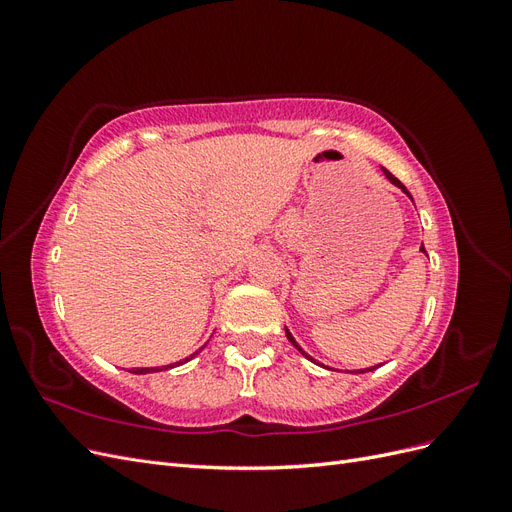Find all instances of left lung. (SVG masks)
Returning <instances> with one entry per match:
<instances>
[{"label":"left lung","instance_id":"1","mask_svg":"<svg viewBox=\"0 0 512 512\" xmlns=\"http://www.w3.org/2000/svg\"><path fill=\"white\" fill-rule=\"evenodd\" d=\"M382 173L386 175V179H389V181H391L393 185H397V188H399L401 192H404V194H408V196H410V192L406 190V185H404V183H401V181H399L397 177H393V175L389 173V170H386V168H382ZM410 198H412V196H410ZM421 252H425V247H423V245H421ZM286 337L290 339V344H292L294 348H297V350H299V352H301V354L305 356V359H309V361H314V359H312V356H309L307 352H303V348H301V346H299L297 342H294V337L290 335V331H288V329H286ZM314 363H316V361H314ZM374 369H376V367H369V369H361V371H356V374H365V371H374Z\"/></svg>","mask_w":512,"mask_h":512}]
</instances>
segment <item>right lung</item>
Segmentation results:
<instances>
[{"instance_id":"1","label":"right lung","mask_w":512,"mask_h":512,"mask_svg":"<svg viewBox=\"0 0 512 512\" xmlns=\"http://www.w3.org/2000/svg\"><path fill=\"white\" fill-rule=\"evenodd\" d=\"M203 350V348H200ZM198 352V350H196ZM194 356V354H192ZM192 356H188V359H183V361H179V363H170V365H164V367H136V369H130V374H153V371H164V369H170V367H177V365H183V363H188Z\"/></svg>"}]
</instances>
